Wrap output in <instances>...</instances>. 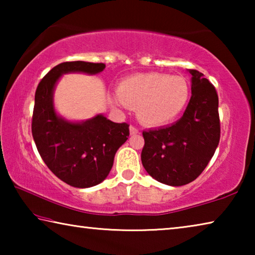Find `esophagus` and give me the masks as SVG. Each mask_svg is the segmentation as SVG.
<instances>
[{"label":"esophagus","mask_w":255,"mask_h":255,"mask_svg":"<svg viewBox=\"0 0 255 255\" xmlns=\"http://www.w3.org/2000/svg\"><path fill=\"white\" fill-rule=\"evenodd\" d=\"M129 130H130V133H131V135H135V133H138V132H139V129H138L137 127H135V126H132V125H131L130 127H129Z\"/></svg>","instance_id":"esophagus-1"}]
</instances>
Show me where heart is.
Here are the masks:
<instances>
[{"instance_id": "b5f03b06", "label": "heart", "mask_w": 255, "mask_h": 255, "mask_svg": "<svg viewBox=\"0 0 255 255\" xmlns=\"http://www.w3.org/2000/svg\"><path fill=\"white\" fill-rule=\"evenodd\" d=\"M117 93V105L136 109L141 123L155 127L172 122L184 109L190 86L183 76L145 73L124 80Z\"/></svg>"}]
</instances>
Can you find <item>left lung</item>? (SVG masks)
I'll return each mask as SVG.
<instances>
[{
  "instance_id": "obj_1",
  "label": "left lung",
  "mask_w": 255,
  "mask_h": 255,
  "mask_svg": "<svg viewBox=\"0 0 255 255\" xmlns=\"http://www.w3.org/2000/svg\"><path fill=\"white\" fill-rule=\"evenodd\" d=\"M192 97L178 122L143 131L141 163L158 182L179 187L196 180L221 139L218 96L202 73L190 70Z\"/></svg>"
}]
</instances>
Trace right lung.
Instances as JSON below:
<instances>
[{
    "mask_svg": "<svg viewBox=\"0 0 255 255\" xmlns=\"http://www.w3.org/2000/svg\"><path fill=\"white\" fill-rule=\"evenodd\" d=\"M103 63H60L39 82L34 94L31 131L37 149L48 169L75 188L101 183L114 165L116 152L129 136V125L117 124L98 115L82 123H71L56 115L55 85L65 73L97 74Z\"/></svg>",
    "mask_w": 255,
    "mask_h": 255,
    "instance_id": "add662e5",
    "label": "right lung"
}]
</instances>
